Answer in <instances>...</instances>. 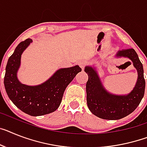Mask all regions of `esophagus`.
Returning <instances> with one entry per match:
<instances>
[{
  "label": "esophagus",
  "instance_id": "34e87169",
  "mask_svg": "<svg viewBox=\"0 0 147 147\" xmlns=\"http://www.w3.org/2000/svg\"><path fill=\"white\" fill-rule=\"evenodd\" d=\"M78 65H79L80 67H81L82 69H84V66L85 65H86V62H85L84 60H79V61L78 62Z\"/></svg>",
  "mask_w": 147,
  "mask_h": 147
}]
</instances>
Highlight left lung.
Listing matches in <instances>:
<instances>
[{
  "mask_svg": "<svg viewBox=\"0 0 147 147\" xmlns=\"http://www.w3.org/2000/svg\"><path fill=\"white\" fill-rule=\"evenodd\" d=\"M115 57H126L133 63L138 71V79L133 90L126 95H116L108 92L101 81L94 66H85L88 75L86 84L87 102L89 109L101 119L117 120L132 113L142 100L145 91L143 64L133 49L119 51Z\"/></svg>",
  "mask_w": 147,
  "mask_h": 147,
  "instance_id": "1",
  "label": "left lung"
}]
</instances>
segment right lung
Listing matches in <instances>:
<instances>
[{"instance_id": "add662e5", "label": "right lung", "mask_w": 147, "mask_h": 147, "mask_svg": "<svg viewBox=\"0 0 147 147\" xmlns=\"http://www.w3.org/2000/svg\"><path fill=\"white\" fill-rule=\"evenodd\" d=\"M32 42L31 39H27L16 48L7 62L3 83L9 98L17 108L27 114L37 117L58 108L66 87L81 69L78 65L60 69L44 83L36 86L22 84L17 77L21 57Z\"/></svg>"}]
</instances>
